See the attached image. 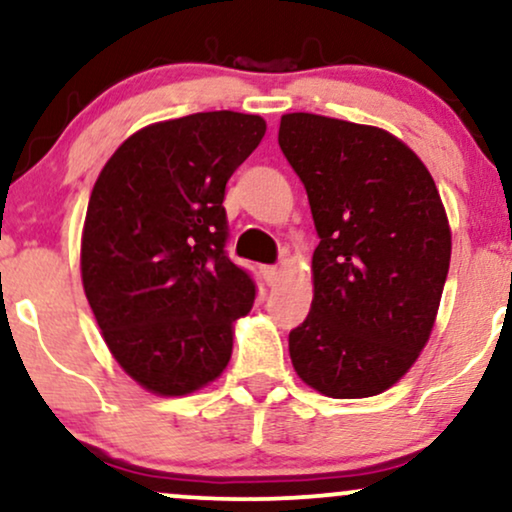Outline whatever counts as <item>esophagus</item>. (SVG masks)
Instances as JSON below:
<instances>
[{
	"label": "esophagus",
	"mask_w": 512,
	"mask_h": 512,
	"mask_svg": "<svg viewBox=\"0 0 512 512\" xmlns=\"http://www.w3.org/2000/svg\"><path fill=\"white\" fill-rule=\"evenodd\" d=\"M262 279H264V283H267V286H276V281H279V269L272 267V264H264Z\"/></svg>",
	"instance_id": "1"
}]
</instances>
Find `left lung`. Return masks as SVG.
I'll use <instances>...</instances> for the list:
<instances>
[{"label":"left lung","mask_w":512,"mask_h":512,"mask_svg":"<svg viewBox=\"0 0 512 512\" xmlns=\"http://www.w3.org/2000/svg\"><path fill=\"white\" fill-rule=\"evenodd\" d=\"M279 145L319 236L310 315L288 334L293 367L324 396H377L432 334L451 264L439 190L408 145L374 126L286 114Z\"/></svg>","instance_id":"obj_1"}]
</instances>
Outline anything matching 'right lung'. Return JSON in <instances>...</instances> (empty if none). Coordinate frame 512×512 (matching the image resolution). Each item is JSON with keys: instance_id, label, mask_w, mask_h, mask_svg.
<instances>
[{"instance_id": "1", "label": "right lung", "mask_w": 512, "mask_h": 512, "mask_svg": "<svg viewBox=\"0 0 512 512\" xmlns=\"http://www.w3.org/2000/svg\"><path fill=\"white\" fill-rule=\"evenodd\" d=\"M267 131L262 116L200 112L152 123L92 188L80 274L116 362L159 396L224 372L255 281L226 255V183Z\"/></svg>"}]
</instances>
